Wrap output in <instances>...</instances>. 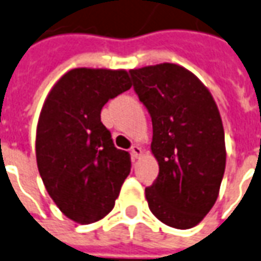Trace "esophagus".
Returning <instances> with one entry per match:
<instances>
[{
  "label": "esophagus",
  "mask_w": 261,
  "mask_h": 261,
  "mask_svg": "<svg viewBox=\"0 0 261 261\" xmlns=\"http://www.w3.org/2000/svg\"><path fill=\"white\" fill-rule=\"evenodd\" d=\"M131 153H133L134 158H141L144 152H142V148H141L140 145H134L133 148H131Z\"/></svg>",
  "instance_id": "esophagus-1"
}]
</instances>
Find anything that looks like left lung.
I'll list each match as a JSON object with an SVG mask.
<instances>
[{
    "mask_svg": "<svg viewBox=\"0 0 261 261\" xmlns=\"http://www.w3.org/2000/svg\"><path fill=\"white\" fill-rule=\"evenodd\" d=\"M134 90L152 117L150 150L159 175L145 188L150 212L166 225L192 228L217 200L225 170L219 108L203 83L175 63L131 69Z\"/></svg>",
    "mask_w": 261,
    "mask_h": 261,
    "instance_id": "left-lung-1",
    "label": "left lung"
}]
</instances>
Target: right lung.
Wrapping results in <instances>:
<instances>
[{"label":"right lung","mask_w":261,"mask_h":261,"mask_svg":"<svg viewBox=\"0 0 261 261\" xmlns=\"http://www.w3.org/2000/svg\"><path fill=\"white\" fill-rule=\"evenodd\" d=\"M131 86L124 69L79 67L44 101L36 133L38 171L59 210L79 224L103 219L130 174V155L115 146L101 111Z\"/></svg>","instance_id":"add662e5"}]
</instances>
